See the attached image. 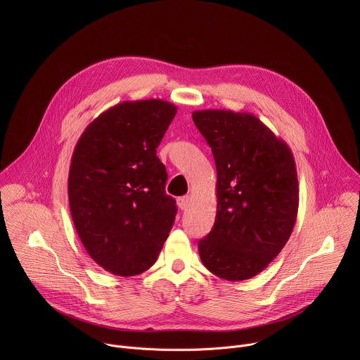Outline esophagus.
<instances>
[{"instance_id": "1", "label": "esophagus", "mask_w": 360, "mask_h": 360, "mask_svg": "<svg viewBox=\"0 0 360 360\" xmlns=\"http://www.w3.org/2000/svg\"><path fill=\"white\" fill-rule=\"evenodd\" d=\"M176 203H178L179 210L186 211V210L189 208V205H191V198H189L188 195H186V196H179V198L176 199Z\"/></svg>"}]
</instances>
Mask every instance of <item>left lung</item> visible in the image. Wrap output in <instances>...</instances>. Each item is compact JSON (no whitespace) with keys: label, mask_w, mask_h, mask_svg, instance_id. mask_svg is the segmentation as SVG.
<instances>
[{"label":"left lung","mask_w":360,"mask_h":360,"mask_svg":"<svg viewBox=\"0 0 360 360\" xmlns=\"http://www.w3.org/2000/svg\"><path fill=\"white\" fill-rule=\"evenodd\" d=\"M217 165V218L198 242L210 272L231 282L261 274L286 245L297 217L293 153L259 118L231 110L193 111Z\"/></svg>","instance_id":"obj_1"}]
</instances>
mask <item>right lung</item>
I'll list each match as a JSON object with an SVG mask.
<instances>
[{
  "mask_svg": "<svg viewBox=\"0 0 360 360\" xmlns=\"http://www.w3.org/2000/svg\"><path fill=\"white\" fill-rule=\"evenodd\" d=\"M175 114L164 99L124 101L98 115L75 145L71 217L88 255L117 276H135L155 264L175 222L168 174L157 157Z\"/></svg>",
  "mask_w": 360,
  "mask_h": 360,
  "instance_id": "obj_1",
  "label": "right lung"
}]
</instances>
